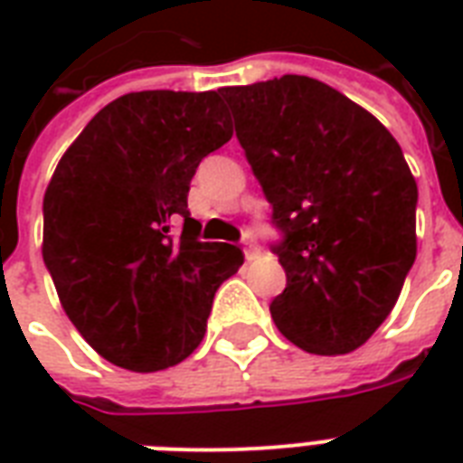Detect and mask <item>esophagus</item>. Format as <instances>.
I'll return each mask as SVG.
<instances>
[{
  "label": "esophagus",
  "instance_id": "obj_1",
  "mask_svg": "<svg viewBox=\"0 0 463 463\" xmlns=\"http://www.w3.org/2000/svg\"><path fill=\"white\" fill-rule=\"evenodd\" d=\"M242 245H245V257H247V261L254 260V257H257V252H260V250H257V245H254V242H252V240H250V238H245V242H242Z\"/></svg>",
  "mask_w": 463,
  "mask_h": 463
}]
</instances>
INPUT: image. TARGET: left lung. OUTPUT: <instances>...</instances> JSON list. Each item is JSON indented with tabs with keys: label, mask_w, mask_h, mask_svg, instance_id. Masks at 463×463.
Here are the masks:
<instances>
[{
	"label": "left lung",
	"mask_w": 463,
	"mask_h": 463,
	"mask_svg": "<svg viewBox=\"0 0 463 463\" xmlns=\"http://www.w3.org/2000/svg\"><path fill=\"white\" fill-rule=\"evenodd\" d=\"M283 232L271 303L290 344L355 351L389 317L416 261L418 184L387 127L309 76L218 90Z\"/></svg>",
	"instance_id": "8db88e82"
}]
</instances>
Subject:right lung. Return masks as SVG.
Returning a JSON list of instances; mask_svg holds the SVG:
<instances>
[{
    "instance_id": "1",
    "label": "right lung",
    "mask_w": 463,
    "mask_h": 463,
    "mask_svg": "<svg viewBox=\"0 0 463 463\" xmlns=\"http://www.w3.org/2000/svg\"><path fill=\"white\" fill-rule=\"evenodd\" d=\"M231 137L216 90H139L105 105L61 156L43 199V260L71 324L112 365L182 363L242 267L240 247L196 238L187 209L196 167Z\"/></svg>"
}]
</instances>
